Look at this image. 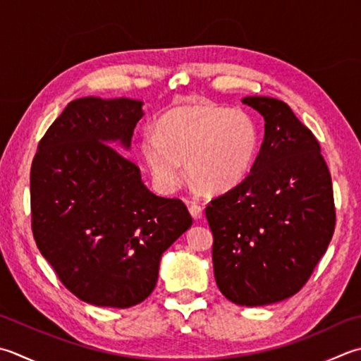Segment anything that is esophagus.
<instances>
[{
    "label": "esophagus",
    "mask_w": 361,
    "mask_h": 361,
    "mask_svg": "<svg viewBox=\"0 0 361 361\" xmlns=\"http://www.w3.org/2000/svg\"><path fill=\"white\" fill-rule=\"evenodd\" d=\"M189 213L194 219H200L203 216V208L200 207V204L192 203V204H189Z\"/></svg>",
    "instance_id": "obj_1"
}]
</instances>
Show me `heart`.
Returning <instances> with one entry per match:
<instances>
[{"label": "heart", "mask_w": 361, "mask_h": 361, "mask_svg": "<svg viewBox=\"0 0 361 361\" xmlns=\"http://www.w3.org/2000/svg\"><path fill=\"white\" fill-rule=\"evenodd\" d=\"M259 130L244 109H228L199 100L178 106L162 116L157 133L140 137L142 157L153 185L171 194L186 173L208 192H224L241 183L255 161Z\"/></svg>", "instance_id": "obj_1"}]
</instances>
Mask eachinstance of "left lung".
<instances>
[{"instance_id": "left-lung-1", "label": "left lung", "mask_w": 361, "mask_h": 361, "mask_svg": "<svg viewBox=\"0 0 361 361\" xmlns=\"http://www.w3.org/2000/svg\"><path fill=\"white\" fill-rule=\"evenodd\" d=\"M243 103L264 118L250 173L207 207L221 293L236 305L291 298L312 277L335 231L329 167L314 134L271 97Z\"/></svg>"}]
</instances>
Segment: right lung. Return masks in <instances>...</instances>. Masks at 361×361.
<instances>
[{
	"label": "right lung",
	"mask_w": 361,
	"mask_h": 361,
	"mask_svg": "<svg viewBox=\"0 0 361 361\" xmlns=\"http://www.w3.org/2000/svg\"><path fill=\"white\" fill-rule=\"evenodd\" d=\"M142 104L78 98L32 159L35 244L62 285L92 305L130 308L145 300L161 255L192 225L185 203L154 195L139 167L114 148H130Z\"/></svg>",
	"instance_id": "obj_1"
}]
</instances>
